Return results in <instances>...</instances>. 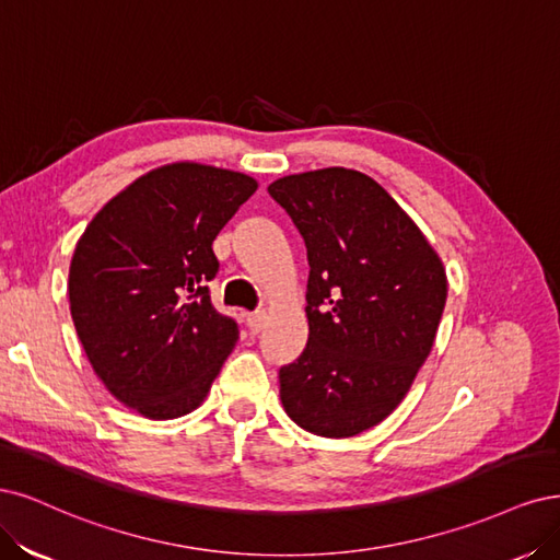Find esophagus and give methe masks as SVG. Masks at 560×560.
<instances>
[{"label": "esophagus", "mask_w": 560, "mask_h": 560, "mask_svg": "<svg viewBox=\"0 0 560 560\" xmlns=\"http://www.w3.org/2000/svg\"><path fill=\"white\" fill-rule=\"evenodd\" d=\"M246 323H248V330L250 332H260L262 328H265V323H267V312H254V314H248L246 316Z\"/></svg>", "instance_id": "esophagus-1"}]
</instances>
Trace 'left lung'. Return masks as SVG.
Here are the masks:
<instances>
[{
  "label": "left lung",
  "instance_id": "1",
  "mask_svg": "<svg viewBox=\"0 0 560 560\" xmlns=\"http://www.w3.org/2000/svg\"><path fill=\"white\" fill-rule=\"evenodd\" d=\"M267 190L310 260V341L279 370L283 409L314 435L353 438L390 417L430 355L446 302L444 265L363 172H302Z\"/></svg>",
  "mask_w": 560,
  "mask_h": 560
}]
</instances>
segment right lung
Here are the masks:
<instances>
[{
	"label": "right lung",
	"mask_w": 560,
	"mask_h": 560,
	"mask_svg": "<svg viewBox=\"0 0 560 560\" xmlns=\"http://www.w3.org/2000/svg\"><path fill=\"white\" fill-rule=\"evenodd\" d=\"M258 182L200 162L139 176L88 223L69 265L83 351L116 400L153 421L200 407L240 339L213 310V240Z\"/></svg>",
	"instance_id": "1"
}]
</instances>
